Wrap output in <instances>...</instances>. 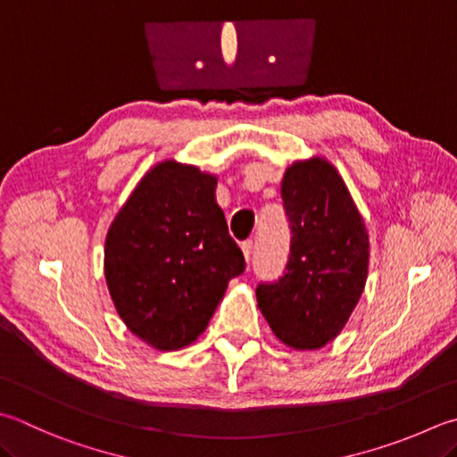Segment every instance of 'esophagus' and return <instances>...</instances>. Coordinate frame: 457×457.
<instances>
[{
    "label": "esophagus",
    "mask_w": 457,
    "mask_h": 457,
    "mask_svg": "<svg viewBox=\"0 0 457 457\" xmlns=\"http://www.w3.org/2000/svg\"><path fill=\"white\" fill-rule=\"evenodd\" d=\"M243 253H245V258H246V262H251V258H253V253H254V240H253V238H248V240H245V243H243Z\"/></svg>",
    "instance_id": "obj_1"
}]
</instances>
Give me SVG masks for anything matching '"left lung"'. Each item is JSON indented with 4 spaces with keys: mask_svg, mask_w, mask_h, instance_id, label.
<instances>
[{
    "mask_svg": "<svg viewBox=\"0 0 457 457\" xmlns=\"http://www.w3.org/2000/svg\"><path fill=\"white\" fill-rule=\"evenodd\" d=\"M280 196L290 254L278 280L256 287L258 308L287 346L316 350L340 334L362 296L368 232L344 180L322 159L295 162Z\"/></svg>",
    "mask_w": 457,
    "mask_h": 457,
    "instance_id": "8db88e82",
    "label": "left lung"
}]
</instances>
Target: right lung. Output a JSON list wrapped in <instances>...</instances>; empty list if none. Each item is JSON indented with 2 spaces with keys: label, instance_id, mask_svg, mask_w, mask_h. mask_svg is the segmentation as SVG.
I'll return each mask as SVG.
<instances>
[{
  "label": "right lung",
  "instance_id": "right-lung-1",
  "mask_svg": "<svg viewBox=\"0 0 457 457\" xmlns=\"http://www.w3.org/2000/svg\"><path fill=\"white\" fill-rule=\"evenodd\" d=\"M217 179L165 161L129 196L105 240V278L127 328L157 350L204 332L245 256L214 196Z\"/></svg>",
  "mask_w": 457,
  "mask_h": 457
}]
</instances>
